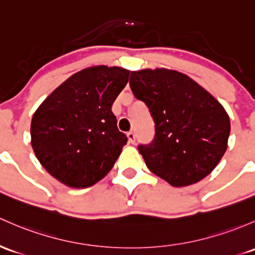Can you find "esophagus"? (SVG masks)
I'll return each instance as SVG.
<instances>
[{
    "label": "esophagus",
    "mask_w": 255,
    "mask_h": 255,
    "mask_svg": "<svg viewBox=\"0 0 255 255\" xmlns=\"http://www.w3.org/2000/svg\"><path fill=\"white\" fill-rule=\"evenodd\" d=\"M127 136H128V141H129V143H134L135 141V133L134 132H132V130H130V132H128V134H127Z\"/></svg>",
    "instance_id": "34e87169"
}]
</instances>
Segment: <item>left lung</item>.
Instances as JSON below:
<instances>
[{
	"mask_svg": "<svg viewBox=\"0 0 255 255\" xmlns=\"http://www.w3.org/2000/svg\"><path fill=\"white\" fill-rule=\"evenodd\" d=\"M129 84L155 122L152 143L138 148L149 170L173 187L194 184L211 173L226 151L231 129L224 106L173 69L132 72Z\"/></svg>",
	"mask_w": 255,
	"mask_h": 255,
	"instance_id": "obj_1",
	"label": "left lung"
}]
</instances>
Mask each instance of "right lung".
<instances>
[{"label": "right lung", "mask_w": 255, "mask_h": 255, "mask_svg": "<svg viewBox=\"0 0 255 255\" xmlns=\"http://www.w3.org/2000/svg\"><path fill=\"white\" fill-rule=\"evenodd\" d=\"M129 73L121 67H88L64 80L37 107L31 119V146L61 183L87 188L114 167L127 136L117 128L111 107Z\"/></svg>", "instance_id": "right-lung-1"}]
</instances>
